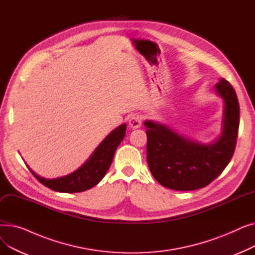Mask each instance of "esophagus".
Instances as JSON below:
<instances>
[{
  "label": "esophagus",
  "instance_id": "1",
  "mask_svg": "<svg viewBox=\"0 0 255 255\" xmlns=\"http://www.w3.org/2000/svg\"><path fill=\"white\" fill-rule=\"evenodd\" d=\"M142 123V117L140 115H134L132 116L129 120V126L132 129H136V128H140Z\"/></svg>",
  "mask_w": 255,
  "mask_h": 255
}]
</instances>
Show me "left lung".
I'll use <instances>...</instances> for the list:
<instances>
[{"label": "left lung", "mask_w": 255, "mask_h": 255, "mask_svg": "<svg viewBox=\"0 0 255 255\" xmlns=\"http://www.w3.org/2000/svg\"><path fill=\"white\" fill-rule=\"evenodd\" d=\"M214 92L223 100L220 135L209 143L180 134L169 126L144 121L146 161L153 177L166 188L190 191L215 180L234 155L240 124V106L232 85L221 78Z\"/></svg>", "instance_id": "left-lung-1"}]
</instances>
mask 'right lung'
<instances>
[{
  "instance_id": "obj_1",
  "label": "right lung",
  "mask_w": 255,
  "mask_h": 255,
  "mask_svg": "<svg viewBox=\"0 0 255 255\" xmlns=\"http://www.w3.org/2000/svg\"><path fill=\"white\" fill-rule=\"evenodd\" d=\"M126 126V124H122L113 130L99 143L87 161L69 175L56 179H45L37 175L28 164L26 166L40 183L53 191L65 193L86 191L97 185L104 178L113 162L117 148L125 136Z\"/></svg>"
}]
</instances>
